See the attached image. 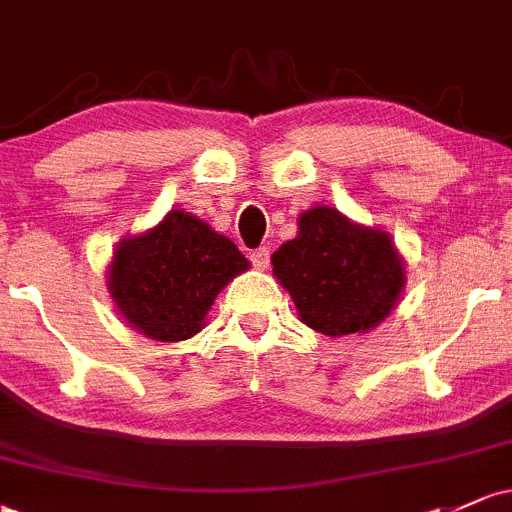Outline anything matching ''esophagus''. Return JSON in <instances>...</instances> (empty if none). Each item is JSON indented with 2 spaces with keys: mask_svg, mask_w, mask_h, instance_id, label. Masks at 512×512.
I'll return each mask as SVG.
<instances>
[{
  "mask_svg": "<svg viewBox=\"0 0 512 512\" xmlns=\"http://www.w3.org/2000/svg\"><path fill=\"white\" fill-rule=\"evenodd\" d=\"M251 263H254L258 271H266L268 263H271V251H268L266 246H261V249L251 251Z\"/></svg>",
  "mask_w": 512,
  "mask_h": 512,
  "instance_id": "34e87169",
  "label": "esophagus"
}]
</instances>
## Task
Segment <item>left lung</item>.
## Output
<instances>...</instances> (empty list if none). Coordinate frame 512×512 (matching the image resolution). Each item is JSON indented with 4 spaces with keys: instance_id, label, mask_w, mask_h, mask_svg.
<instances>
[{
    "instance_id": "8db88e82",
    "label": "left lung",
    "mask_w": 512,
    "mask_h": 512,
    "mask_svg": "<svg viewBox=\"0 0 512 512\" xmlns=\"http://www.w3.org/2000/svg\"><path fill=\"white\" fill-rule=\"evenodd\" d=\"M298 320L327 337L376 329L405 290V258L388 232L315 205L298 217V236L271 256Z\"/></svg>"
}]
</instances>
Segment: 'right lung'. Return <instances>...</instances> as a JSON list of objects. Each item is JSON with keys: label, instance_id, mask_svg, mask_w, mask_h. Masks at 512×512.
Returning a JSON list of instances; mask_svg holds the SVG:
<instances>
[{"label": "right lung", "instance_id": "add662e5", "mask_svg": "<svg viewBox=\"0 0 512 512\" xmlns=\"http://www.w3.org/2000/svg\"><path fill=\"white\" fill-rule=\"evenodd\" d=\"M249 268L227 236L185 210L124 236L107 266L117 312L156 342H185L202 332L219 290Z\"/></svg>", "mask_w": 512, "mask_h": 512}]
</instances>
